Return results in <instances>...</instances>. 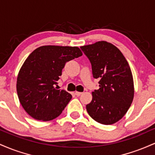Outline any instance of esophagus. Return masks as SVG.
Returning a JSON list of instances; mask_svg holds the SVG:
<instances>
[{"instance_id": "obj_1", "label": "esophagus", "mask_w": 155, "mask_h": 155, "mask_svg": "<svg viewBox=\"0 0 155 155\" xmlns=\"http://www.w3.org/2000/svg\"><path fill=\"white\" fill-rule=\"evenodd\" d=\"M81 94H82V92H75V95L76 96H80L81 95Z\"/></svg>"}]
</instances>
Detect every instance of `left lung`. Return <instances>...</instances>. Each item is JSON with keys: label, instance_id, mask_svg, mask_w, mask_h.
<instances>
[{"label": "left lung", "instance_id": "obj_1", "mask_svg": "<svg viewBox=\"0 0 155 155\" xmlns=\"http://www.w3.org/2000/svg\"><path fill=\"white\" fill-rule=\"evenodd\" d=\"M90 60L98 90L86 106L89 115L103 124L116 123L127 113L134 97L132 72L118 48L101 41L80 47Z\"/></svg>", "mask_w": 155, "mask_h": 155}]
</instances>
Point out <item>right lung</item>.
<instances>
[{
  "instance_id": "right-lung-1",
  "label": "right lung",
  "mask_w": 155,
  "mask_h": 155,
  "mask_svg": "<svg viewBox=\"0 0 155 155\" xmlns=\"http://www.w3.org/2000/svg\"><path fill=\"white\" fill-rule=\"evenodd\" d=\"M82 55L77 47L42 46L31 53L19 70L17 92L19 102L33 119L50 121L58 117L71 99L64 90H57L67 62Z\"/></svg>"
}]
</instances>
